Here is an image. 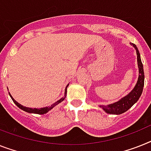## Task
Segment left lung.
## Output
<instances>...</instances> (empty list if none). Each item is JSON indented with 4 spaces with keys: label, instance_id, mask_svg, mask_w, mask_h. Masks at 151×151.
<instances>
[{
    "label": "left lung",
    "instance_id": "8db88e82",
    "mask_svg": "<svg viewBox=\"0 0 151 151\" xmlns=\"http://www.w3.org/2000/svg\"><path fill=\"white\" fill-rule=\"evenodd\" d=\"M133 47L136 49L137 52V65L138 68H139V77H138L137 82L136 83L135 86L129 94L123 97L122 99H119L117 102L108 104L106 106L100 105L99 107L109 114H115V115H119L122 113H125L127 111L129 108H131L134 106V103L137 102L139 98L140 97L143 92L144 86V67L142 64L141 59H140V52L138 51L137 47L133 43H130Z\"/></svg>",
    "mask_w": 151,
    "mask_h": 151
}]
</instances>
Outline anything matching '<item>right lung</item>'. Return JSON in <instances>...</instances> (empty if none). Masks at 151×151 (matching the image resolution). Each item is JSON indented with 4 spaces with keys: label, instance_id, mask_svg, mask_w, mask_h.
Masks as SVG:
<instances>
[{
    "label": "right lung",
    "instance_id": "add662e5",
    "mask_svg": "<svg viewBox=\"0 0 151 151\" xmlns=\"http://www.w3.org/2000/svg\"><path fill=\"white\" fill-rule=\"evenodd\" d=\"M68 84L66 86V87H65V94H64V96L62 97L59 100H58L57 102H55V103H53L52 105H51L50 106H46V107H43V108H29V107H26V106H22V104H20V103H18L17 102V101L15 100V99H14L13 97H12V96L11 95V93H9V95L10 96H11V99L13 100V102L14 103H15L16 105H17V106H18L21 109H22V110H24V111L27 112V113H36V114H45V113H48V111H50L51 109H52V108H54L55 106L56 105H58V104H59L60 103H62V101L64 100L65 98L66 97V94H67V88H68Z\"/></svg>",
    "mask_w": 151,
    "mask_h": 151
}]
</instances>
